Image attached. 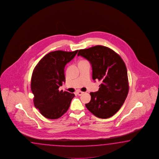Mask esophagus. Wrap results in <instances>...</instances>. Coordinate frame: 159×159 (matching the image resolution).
<instances>
[{
    "mask_svg": "<svg viewBox=\"0 0 159 159\" xmlns=\"http://www.w3.org/2000/svg\"><path fill=\"white\" fill-rule=\"evenodd\" d=\"M77 94L78 95V96H81L82 94H83L84 93V92H81V91H80V90H78V91L77 92Z\"/></svg>",
    "mask_w": 159,
    "mask_h": 159,
    "instance_id": "esophagus-1",
    "label": "esophagus"
}]
</instances>
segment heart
Here are the masks:
<instances>
[{"label":"heart","mask_w":159,"mask_h":159,"mask_svg":"<svg viewBox=\"0 0 159 159\" xmlns=\"http://www.w3.org/2000/svg\"><path fill=\"white\" fill-rule=\"evenodd\" d=\"M85 61V60H81V61H80V62H82V61Z\"/></svg>","instance_id":"b5f03b06"}]
</instances>
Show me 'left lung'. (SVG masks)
<instances>
[{
  "label": "left lung",
  "mask_w": 159,
  "mask_h": 159,
  "mask_svg": "<svg viewBox=\"0 0 159 159\" xmlns=\"http://www.w3.org/2000/svg\"><path fill=\"white\" fill-rule=\"evenodd\" d=\"M78 56L90 61L93 80L102 82L98 92L90 93L91 100L86 107L98 118L112 116L121 108L129 92L125 62L112 49L102 45L80 49Z\"/></svg>",
  "instance_id": "obj_1"
}]
</instances>
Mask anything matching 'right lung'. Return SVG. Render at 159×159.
<instances>
[{
  "mask_svg": "<svg viewBox=\"0 0 159 159\" xmlns=\"http://www.w3.org/2000/svg\"><path fill=\"white\" fill-rule=\"evenodd\" d=\"M56 51L43 57L33 71L31 90L34 105L44 117L56 119L61 117L69 108L74 94L59 91L65 82V67L77 53Z\"/></svg>",
  "mask_w": 159,
  "mask_h": 159,
  "instance_id": "add662e5",
  "label": "right lung"
}]
</instances>
